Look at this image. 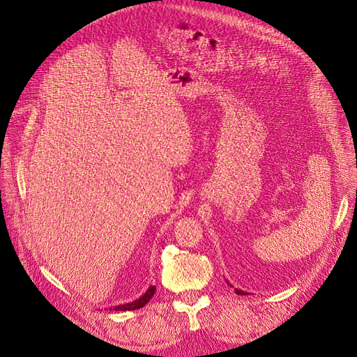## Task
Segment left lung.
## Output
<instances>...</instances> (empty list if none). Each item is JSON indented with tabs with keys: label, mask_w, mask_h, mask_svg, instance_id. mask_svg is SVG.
Returning a JSON list of instances; mask_svg holds the SVG:
<instances>
[{
	"label": "left lung",
	"mask_w": 357,
	"mask_h": 357,
	"mask_svg": "<svg viewBox=\"0 0 357 357\" xmlns=\"http://www.w3.org/2000/svg\"><path fill=\"white\" fill-rule=\"evenodd\" d=\"M227 282H228V281H227ZM228 285H231V284L228 282ZM235 293H236V294H240V296H245V294H247L245 291H241V289H238V288H235Z\"/></svg>",
	"instance_id": "8db88e82"
}]
</instances>
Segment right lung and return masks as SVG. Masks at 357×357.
<instances>
[{
	"label": "right lung",
	"instance_id": "add662e5",
	"mask_svg": "<svg viewBox=\"0 0 357 357\" xmlns=\"http://www.w3.org/2000/svg\"><path fill=\"white\" fill-rule=\"evenodd\" d=\"M154 293H155V287H154V285H150L144 296H141L139 298H137V300H134V301H130V303H125V305L114 306L113 310H122V312H125V310H137V309H141V307H144L145 305H147V303L150 301V298L154 296Z\"/></svg>",
	"mask_w": 357,
	"mask_h": 357
}]
</instances>
